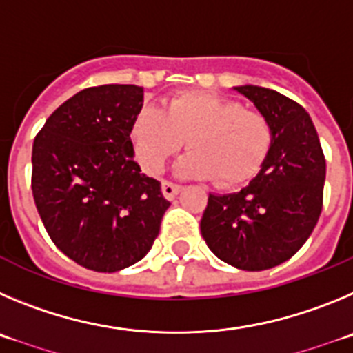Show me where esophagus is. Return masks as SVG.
I'll use <instances>...</instances> for the list:
<instances>
[{
    "instance_id": "1",
    "label": "esophagus",
    "mask_w": 353,
    "mask_h": 353,
    "mask_svg": "<svg viewBox=\"0 0 353 353\" xmlns=\"http://www.w3.org/2000/svg\"><path fill=\"white\" fill-rule=\"evenodd\" d=\"M161 192H163L165 199L172 200L174 196L181 192V186L176 183H170V181H163V183H161Z\"/></svg>"
}]
</instances>
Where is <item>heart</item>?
<instances>
[{"instance_id":"1","label":"heart","mask_w":353,"mask_h":353,"mask_svg":"<svg viewBox=\"0 0 353 353\" xmlns=\"http://www.w3.org/2000/svg\"><path fill=\"white\" fill-rule=\"evenodd\" d=\"M184 139L192 151L177 163V172L212 177L218 186L230 188L256 176L272 145V126L239 101L208 93L176 94L163 112L145 105L133 119V148L148 174L161 172Z\"/></svg>"}]
</instances>
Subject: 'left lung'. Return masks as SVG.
I'll use <instances>...</instances> for the list:
<instances>
[{"label":"left lung","instance_id":"obj_1","mask_svg":"<svg viewBox=\"0 0 353 353\" xmlns=\"http://www.w3.org/2000/svg\"><path fill=\"white\" fill-rule=\"evenodd\" d=\"M272 126V145L241 192L209 193L200 232L209 250L243 271H265L299 252L322 212L325 158L310 114L260 85H237Z\"/></svg>","mask_w":353,"mask_h":353}]
</instances>
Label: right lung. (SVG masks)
Here are the masks:
<instances>
[{
	"instance_id": "obj_1",
	"label": "right lung",
	"mask_w": 353,
	"mask_h": 353,
	"mask_svg": "<svg viewBox=\"0 0 353 353\" xmlns=\"http://www.w3.org/2000/svg\"><path fill=\"white\" fill-rule=\"evenodd\" d=\"M144 90L105 84L54 110L33 142L31 190L52 243L97 272L144 259L170 202L141 172L130 139Z\"/></svg>"
}]
</instances>
